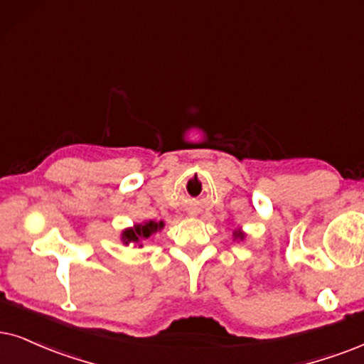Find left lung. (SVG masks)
Returning <instances> with one entry per match:
<instances>
[{"label":"left lung","mask_w":364,"mask_h":364,"mask_svg":"<svg viewBox=\"0 0 364 364\" xmlns=\"http://www.w3.org/2000/svg\"><path fill=\"white\" fill-rule=\"evenodd\" d=\"M245 237H247V233L243 232L242 228H235V230H233V240H240V242H243V240H245Z\"/></svg>","instance_id":"obj_1"}]
</instances>
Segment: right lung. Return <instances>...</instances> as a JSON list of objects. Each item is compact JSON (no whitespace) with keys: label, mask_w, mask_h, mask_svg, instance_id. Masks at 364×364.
I'll use <instances>...</instances> for the list:
<instances>
[{"label":"right lung","mask_w":364,"mask_h":364,"mask_svg":"<svg viewBox=\"0 0 364 364\" xmlns=\"http://www.w3.org/2000/svg\"><path fill=\"white\" fill-rule=\"evenodd\" d=\"M164 228V222H153V220H148V222L134 223L132 227L124 228L121 232V242L124 245H134V247H142V242L148 240L149 237H153L154 233L161 232Z\"/></svg>","instance_id":"obj_1"}]
</instances>
